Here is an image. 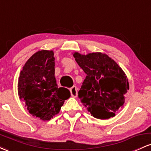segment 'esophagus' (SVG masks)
Segmentation results:
<instances>
[{"mask_svg": "<svg viewBox=\"0 0 151 151\" xmlns=\"http://www.w3.org/2000/svg\"><path fill=\"white\" fill-rule=\"evenodd\" d=\"M70 92H71V96L72 97L75 98L77 96V88L75 86H73L72 88H70Z\"/></svg>", "mask_w": 151, "mask_h": 151, "instance_id": "esophagus-1", "label": "esophagus"}]
</instances>
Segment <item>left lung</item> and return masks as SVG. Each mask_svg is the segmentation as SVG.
<instances>
[{
  "instance_id": "1",
  "label": "left lung",
  "mask_w": 151,
  "mask_h": 151,
  "mask_svg": "<svg viewBox=\"0 0 151 151\" xmlns=\"http://www.w3.org/2000/svg\"><path fill=\"white\" fill-rule=\"evenodd\" d=\"M73 56L86 74L79 91L81 102L94 118L114 117L124 106L129 89L125 72L106 54L81 55L75 52Z\"/></svg>"
}]
</instances>
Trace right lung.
<instances>
[{"label": "right lung", "instance_id": "obj_1", "mask_svg": "<svg viewBox=\"0 0 151 151\" xmlns=\"http://www.w3.org/2000/svg\"><path fill=\"white\" fill-rule=\"evenodd\" d=\"M55 71L53 50H42L27 60L18 78L20 101L31 115L42 121L59 114L65 100L71 96L67 88L58 87Z\"/></svg>", "mask_w": 151, "mask_h": 151}]
</instances>
